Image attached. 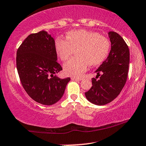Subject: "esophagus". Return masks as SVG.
<instances>
[{
    "mask_svg": "<svg viewBox=\"0 0 146 146\" xmlns=\"http://www.w3.org/2000/svg\"><path fill=\"white\" fill-rule=\"evenodd\" d=\"M71 80H74V81H81L82 79L79 78H75V77H73V78H71Z\"/></svg>",
    "mask_w": 146,
    "mask_h": 146,
    "instance_id": "34e87169",
    "label": "esophagus"
}]
</instances>
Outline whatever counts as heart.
<instances>
[{"mask_svg": "<svg viewBox=\"0 0 146 146\" xmlns=\"http://www.w3.org/2000/svg\"><path fill=\"white\" fill-rule=\"evenodd\" d=\"M66 40L57 38L55 41L56 54L64 62L75 52L73 58L64 64L65 74L80 77L89 64L96 66L104 60L110 50V42L99 33L86 30H75L67 33Z\"/></svg>", "mask_w": 146, "mask_h": 146, "instance_id": "heart-1", "label": "heart"}]
</instances>
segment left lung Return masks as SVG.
I'll return each mask as SVG.
<instances>
[{
	"instance_id": "1",
	"label": "left lung",
	"mask_w": 146,
	"mask_h": 146,
	"mask_svg": "<svg viewBox=\"0 0 146 146\" xmlns=\"http://www.w3.org/2000/svg\"><path fill=\"white\" fill-rule=\"evenodd\" d=\"M108 36L111 50L107 59L96 70L92 87L85 95L88 101L96 105H104L113 101L123 88L129 71L130 53L124 40L117 33L110 31Z\"/></svg>"
}]
</instances>
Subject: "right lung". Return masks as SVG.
<instances>
[{
    "label": "right lung",
    "instance_id": "1",
    "mask_svg": "<svg viewBox=\"0 0 146 146\" xmlns=\"http://www.w3.org/2000/svg\"><path fill=\"white\" fill-rule=\"evenodd\" d=\"M16 66L23 88L32 99L45 105L57 103L71 79H60L54 38L47 31L31 34L17 51Z\"/></svg>",
    "mask_w": 146,
    "mask_h": 146
}]
</instances>
